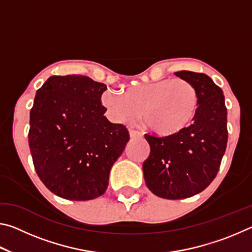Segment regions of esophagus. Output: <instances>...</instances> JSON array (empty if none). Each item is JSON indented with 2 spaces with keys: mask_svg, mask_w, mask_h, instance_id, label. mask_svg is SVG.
<instances>
[{
  "mask_svg": "<svg viewBox=\"0 0 252 252\" xmlns=\"http://www.w3.org/2000/svg\"><path fill=\"white\" fill-rule=\"evenodd\" d=\"M129 133H130L131 138H138V136H141V133H140V132L136 131V130L130 129V130H129Z\"/></svg>",
  "mask_w": 252,
  "mask_h": 252,
  "instance_id": "obj_1",
  "label": "esophagus"
}]
</instances>
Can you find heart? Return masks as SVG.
<instances>
[{
  "mask_svg": "<svg viewBox=\"0 0 252 252\" xmlns=\"http://www.w3.org/2000/svg\"><path fill=\"white\" fill-rule=\"evenodd\" d=\"M109 117L129 123L142 112L144 126L158 135L180 133L193 122L199 109L198 92L185 79H163L136 84L120 93L102 95Z\"/></svg>",
  "mask_w": 252,
  "mask_h": 252,
  "instance_id": "b5f03b06",
  "label": "heart"
}]
</instances>
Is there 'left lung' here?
<instances>
[{
	"label": "left lung",
	"instance_id": "obj_1",
	"mask_svg": "<svg viewBox=\"0 0 252 252\" xmlns=\"http://www.w3.org/2000/svg\"><path fill=\"white\" fill-rule=\"evenodd\" d=\"M193 84L199 109L192 125L173 135L146 133L150 156L143 162L146 185L164 199H185L201 192L219 171L228 142L224 95L207 74L176 72Z\"/></svg>",
	"mask_w": 252,
	"mask_h": 252
}]
</instances>
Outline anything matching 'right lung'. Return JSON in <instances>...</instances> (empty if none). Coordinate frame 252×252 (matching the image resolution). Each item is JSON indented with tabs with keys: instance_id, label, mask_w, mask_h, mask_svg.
Masks as SVG:
<instances>
[{
	"instance_id": "1",
	"label": "right lung",
	"mask_w": 252,
	"mask_h": 252,
	"mask_svg": "<svg viewBox=\"0 0 252 252\" xmlns=\"http://www.w3.org/2000/svg\"><path fill=\"white\" fill-rule=\"evenodd\" d=\"M104 83L85 75H53L36 91L29 147L41 181L59 197L85 201L105 192L109 173L129 141L123 125L103 114Z\"/></svg>"
}]
</instances>
